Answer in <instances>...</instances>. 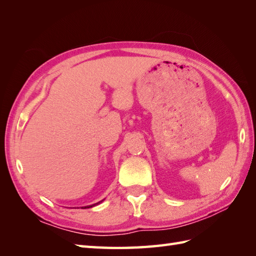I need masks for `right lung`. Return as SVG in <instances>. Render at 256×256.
Wrapping results in <instances>:
<instances>
[{"label":"right lung","mask_w":256,"mask_h":256,"mask_svg":"<svg viewBox=\"0 0 256 256\" xmlns=\"http://www.w3.org/2000/svg\"><path fill=\"white\" fill-rule=\"evenodd\" d=\"M98 204H100V202H98ZM94 205H96V204H94ZM94 205H90V206H86V207H82V209H85V208H90V207H93Z\"/></svg>","instance_id":"right-lung-1"}]
</instances>
